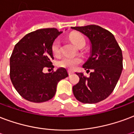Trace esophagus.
<instances>
[{"instance_id": "1", "label": "esophagus", "mask_w": 134, "mask_h": 134, "mask_svg": "<svg viewBox=\"0 0 134 134\" xmlns=\"http://www.w3.org/2000/svg\"><path fill=\"white\" fill-rule=\"evenodd\" d=\"M67 72H68L69 75H72V74H74V73H75V72H73V71H72V70H67Z\"/></svg>"}]
</instances>
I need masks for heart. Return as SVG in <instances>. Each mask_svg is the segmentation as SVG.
Wrapping results in <instances>:
<instances>
[{
    "label": "heart",
    "instance_id": "obj_1",
    "mask_svg": "<svg viewBox=\"0 0 134 134\" xmlns=\"http://www.w3.org/2000/svg\"><path fill=\"white\" fill-rule=\"evenodd\" d=\"M70 39L77 47L80 48L82 46H85L86 41L84 36L80 33H72L70 35ZM52 52L54 55L57 56L60 54L61 52V40L59 39H56L54 40L52 45ZM82 62V58L80 57H72L64 56L58 60L57 62V65L59 67L67 68L69 70H74L78 64Z\"/></svg>",
    "mask_w": 134,
    "mask_h": 134
}]
</instances>
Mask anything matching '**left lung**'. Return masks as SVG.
Instances as JSON below:
<instances>
[{
	"instance_id": "obj_1",
	"label": "left lung",
	"mask_w": 134,
	"mask_h": 134,
	"mask_svg": "<svg viewBox=\"0 0 134 134\" xmlns=\"http://www.w3.org/2000/svg\"><path fill=\"white\" fill-rule=\"evenodd\" d=\"M89 37L92 44L91 56L83 65L90 72L89 77L77 73L80 81L73 86L75 98L80 102L94 104L105 99L114 90L123 70L121 49L114 35L96 25L72 27Z\"/></svg>"
}]
</instances>
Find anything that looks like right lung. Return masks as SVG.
Returning a JSON list of instances; mask_svg holds the SVG:
<instances>
[{"instance_id": "1", "label": "right lung", "mask_w": 134, "mask_h": 134, "mask_svg": "<svg viewBox=\"0 0 134 134\" xmlns=\"http://www.w3.org/2000/svg\"><path fill=\"white\" fill-rule=\"evenodd\" d=\"M56 28L37 30L25 35L15 45L10 58V77L13 87L25 99L47 102L56 93L57 83L68 77L66 69L44 74V67L53 68L52 45L62 33Z\"/></svg>"}]
</instances>
